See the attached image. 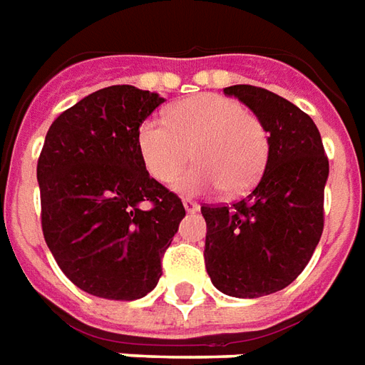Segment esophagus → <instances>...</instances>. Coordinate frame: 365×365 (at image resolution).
Instances as JSON below:
<instances>
[{"label": "esophagus", "instance_id": "34e87169", "mask_svg": "<svg viewBox=\"0 0 365 365\" xmlns=\"http://www.w3.org/2000/svg\"><path fill=\"white\" fill-rule=\"evenodd\" d=\"M182 207H185L187 212H197L198 210V205L195 200H190V198H185V200H182Z\"/></svg>", "mask_w": 365, "mask_h": 365}]
</instances>
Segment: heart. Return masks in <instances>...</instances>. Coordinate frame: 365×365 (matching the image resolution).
I'll use <instances>...</instances> for the list:
<instances>
[{"label": "heart", "mask_w": 365, "mask_h": 365, "mask_svg": "<svg viewBox=\"0 0 365 365\" xmlns=\"http://www.w3.org/2000/svg\"><path fill=\"white\" fill-rule=\"evenodd\" d=\"M137 150L150 177L170 182L190 157L197 167L177 188L202 192L226 188L240 195L262 177L270 140L258 117L230 97L200 93L170 105L167 119L149 117L137 129Z\"/></svg>", "instance_id": "b5f03b06"}]
</instances>
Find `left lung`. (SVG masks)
<instances>
[{
    "label": "left lung",
    "mask_w": 365,
    "mask_h": 365,
    "mask_svg": "<svg viewBox=\"0 0 365 365\" xmlns=\"http://www.w3.org/2000/svg\"><path fill=\"white\" fill-rule=\"evenodd\" d=\"M270 140L268 163L252 192L232 205H205V264L220 292L260 298L292 284L310 262L324 230L328 157L314 120L262 87L232 85Z\"/></svg>",
    "instance_id": "left-lung-1"
}]
</instances>
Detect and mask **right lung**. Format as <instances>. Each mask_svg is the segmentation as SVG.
Masks as SVG:
<instances>
[{"label":"right lung","mask_w":365,"mask_h":365,"mask_svg":"<svg viewBox=\"0 0 365 365\" xmlns=\"http://www.w3.org/2000/svg\"><path fill=\"white\" fill-rule=\"evenodd\" d=\"M165 101L113 85L63 110L37 160L45 242L77 288L137 300L157 286L160 260L185 216L180 198L149 177L137 129Z\"/></svg>","instance_id":"obj_1"}]
</instances>
